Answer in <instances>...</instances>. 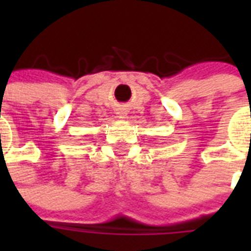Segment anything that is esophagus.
I'll use <instances>...</instances> for the list:
<instances>
[{
    "label": "esophagus",
    "instance_id": "1",
    "mask_svg": "<svg viewBox=\"0 0 251 251\" xmlns=\"http://www.w3.org/2000/svg\"><path fill=\"white\" fill-rule=\"evenodd\" d=\"M126 116H127L126 110H124V109H118L117 110V117L118 118H126Z\"/></svg>",
    "mask_w": 251,
    "mask_h": 251
}]
</instances>
